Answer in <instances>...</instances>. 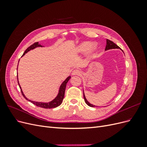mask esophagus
Returning a JSON list of instances; mask_svg holds the SVG:
<instances>
[{
	"label": "esophagus",
	"mask_w": 147,
	"mask_h": 147,
	"mask_svg": "<svg viewBox=\"0 0 147 147\" xmlns=\"http://www.w3.org/2000/svg\"><path fill=\"white\" fill-rule=\"evenodd\" d=\"M81 74H82V72L80 71V70H79V69H75L72 71V75H81Z\"/></svg>",
	"instance_id": "obj_1"
}]
</instances>
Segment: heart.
Wrapping results in <instances>:
<instances>
[{
    "label": "heart",
    "mask_w": 147,
    "mask_h": 147,
    "mask_svg": "<svg viewBox=\"0 0 147 147\" xmlns=\"http://www.w3.org/2000/svg\"><path fill=\"white\" fill-rule=\"evenodd\" d=\"M97 43H91L90 42H84L80 44L77 47V52L80 53H83L86 52L88 50V54L91 56L97 51Z\"/></svg>",
    "instance_id": "heart-1"
}]
</instances>
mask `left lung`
Listing matches in <instances>:
<instances>
[{
	"label": "left lung",
	"mask_w": 147,
	"mask_h": 147,
	"mask_svg": "<svg viewBox=\"0 0 147 147\" xmlns=\"http://www.w3.org/2000/svg\"><path fill=\"white\" fill-rule=\"evenodd\" d=\"M106 42H107V44H106V47H105V50L107 51V50H112V49H120V48L116 44L114 43L113 42H112L111 40H109L108 39H106ZM121 50V49H120ZM122 51L123 52V51L122 50ZM83 97H84V102H85V103L90 107H97L94 105H92L91 104V103H90L89 102L86 98L85 97V95H84V90H83Z\"/></svg>",
	"instance_id": "8db88e82"
}]
</instances>
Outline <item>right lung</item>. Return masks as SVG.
<instances>
[{
    "mask_svg": "<svg viewBox=\"0 0 147 147\" xmlns=\"http://www.w3.org/2000/svg\"><path fill=\"white\" fill-rule=\"evenodd\" d=\"M37 47H43L42 45H41L40 44H39L38 42H35L34 43L33 45H30L29 48H28L26 49V50L24 51V53H23V55L22 56H23L25 55L26 53H27L28 52H29V51L34 50V49L36 48ZM19 63V62H18ZM17 70H18V67H17ZM71 77L69 76L67 77L65 80L61 84V85L59 88V90H58V92H57V96L55 97L54 99H53L52 100L48 102H37V101H34V100H31L30 99H29L28 97H26V96L24 95L23 91H22V89L21 87L20 86V84L19 83V81H18V75H17V79H18V84H19V86L21 89V91L22 92V94L24 96V98L28 100V101L30 102L31 103L34 104V105H37L38 107H42V108H44V109H52V108H55L59 106L61 104L62 102H63V99L64 97V94H65V87H66V84L67 83V82H69V80L70 79Z\"/></svg>",
    "mask_w": 147,
    "mask_h": 147,
    "instance_id": "right-lung-1",
    "label": "right lung"
}]
</instances>
